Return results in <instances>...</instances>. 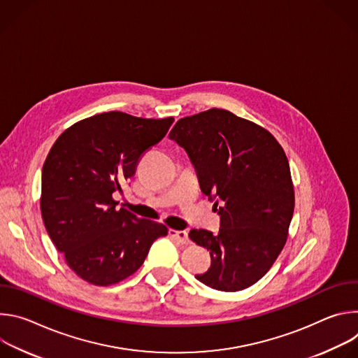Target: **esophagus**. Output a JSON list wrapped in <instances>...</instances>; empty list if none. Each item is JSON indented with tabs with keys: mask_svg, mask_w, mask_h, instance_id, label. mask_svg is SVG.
<instances>
[{
	"mask_svg": "<svg viewBox=\"0 0 358 358\" xmlns=\"http://www.w3.org/2000/svg\"><path fill=\"white\" fill-rule=\"evenodd\" d=\"M170 236L173 239H176L178 243L181 245H188L189 243V238L188 234L185 231H176V229H170Z\"/></svg>",
	"mask_w": 358,
	"mask_h": 358,
	"instance_id": "obj_1",
	"label": "esophagus"
}]
</instances>
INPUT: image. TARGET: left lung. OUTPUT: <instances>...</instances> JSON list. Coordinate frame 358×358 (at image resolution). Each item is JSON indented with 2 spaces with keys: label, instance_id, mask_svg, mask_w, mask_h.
Instances as JSON below:
<instances>
[{
  "label": "left lung",
  "instance_id": "1",
  "mask_svg": "<svg viewBox=\"0 0 358 358\" xmlns=\"http://www.w3.org/2000/svg\"><path fill=\"white\" fill-rule=\"evenodd\" d=\"M169 137L185 150L220 215L218 234H188L211 253V268L195 278L221 292L257 283L279 257L293 217L283 148L268 130L222 109L180 119Z\"/></svg>",
  "mask_w": 358,
  "mask_h": 358
}]
</instances>
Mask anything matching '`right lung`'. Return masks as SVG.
<instances>
[{"label":"right lung","instance_id":"obj_1","mask_svg":"<svg viewBox=\"0 0 358 358\" xmlns=\"http://www.w3.org/2000/svg\"><path fill=\"white\" fill-rule=\"evenodd\" d=\"M174 119H140L109 112L65 130L42 169L41 213L68 266L83 280L115 285L133 275L163 224L116 210L115 192L136 170L143 152L167 134Z\"/></svg>","mask_w":358,"mask_h":358}]
</instances>
